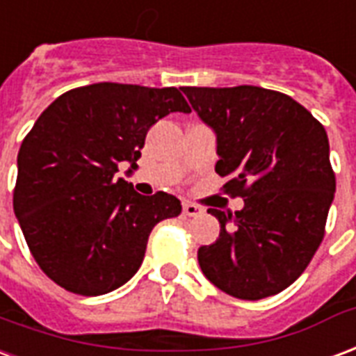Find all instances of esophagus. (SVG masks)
I'll list each match as a JSON object with an SVG mask.
<instances>
[{
  "mask_svg": "<svg viewBox=\"0 0 356 356\" xmlns=\"http://www.w3.org/2000/svg\"><path fill=\"white\" fill-rule=\"evenodd\" d=\"M183 213H185L186 217H198V215L204 213V209L198 207L196 204H192V202H185V204H183Z\"/></svg>",
  "mask_w": 356,
  "mask_h": 356,
  "instance_id": "obj_1",
  "label": "esophagus"
}]
</instances>
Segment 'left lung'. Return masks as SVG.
Instances as JSON below:
<instances>
[{
    "label": "left lung",
    "mask_w": 356,
    "mask_h": 356,
    "mask_svg": "<svg viewBox=\"0 0 356 356\" xmlns=\"http://www.w3.org/2000/svg\"><path fill=\"white\" fill-rule=\"evenodd\" d=\"M192 109L217 136L215 171L243 209L218 218L220 234L198 249L202 272L239 300L285 291L325 238L336 192L325 126L291 96L260 86H185Z\"/></svg>",
    "instance_id": "1"
}]
</instances>
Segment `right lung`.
<instances>
[{
	"label": "right lung",
	"instance_id": "obj_1",
	"mask_svg": "<svg viewBox=\"0 0 356 356\" xmlns=\"http://www.w3.org/2000/svg\"><path fill=\"white\" fill-rule=\"evenodd\" d=\"M191 113L177 88L97 83L56 97L18 151L13 207L33 259L81 296L122 286L143 262L152 228L181 202L141 196L117 177L138 168L145 136L170 113Z\"/></svg>",
	"mask_w": 356,
	"mask_h": 356
}]
</instances>
